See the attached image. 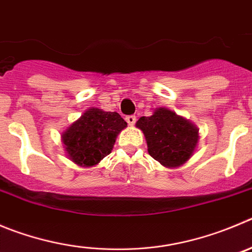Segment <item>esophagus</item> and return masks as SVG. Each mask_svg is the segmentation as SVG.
<instances>
[{
    "label": "esophagus",
    "instance_id": "34e87169",
    "mask_svg": "<svg viewBox=\"0 0 252 252\" xmlns=\"http://www.w3.org/2000/svg\"><path fill=\"white\" fill-rule=\"evenodd\" d=\"M126 121L129 126H134V124H135V121H137V118H135V115H128V117H126Z\"/></svg>",
    "mask_w": 252,
    "mask_h": 252
}]
</instances>
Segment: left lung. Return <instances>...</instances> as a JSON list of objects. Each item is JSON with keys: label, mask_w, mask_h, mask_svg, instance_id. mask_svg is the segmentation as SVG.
I'll list each match as a JSON object with an SVG mask.
<instances>
[{"label": "left lung", "mask_w": 252, "mask_h": 252, "mask_svg": "<svg viewBox=\"0 0 252 252\" xmlns=\"http://www.w3.org/2000/svg\"><path fill=\"white\" fill-rule=\"evenodd\" d=\"M144 134L150 157L165 168L184 165L196 150L199 128L168 108H155L135 123Z\"/></svg>", "instance_id": "1"}]
</instances>
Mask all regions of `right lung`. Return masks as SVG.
Here are the masks:
<instances>
[{"mask_svg":"<svg viewBox=\"0 0 252 252\" xmlns=\"http://www.w3.org/2000/svg\"><path fill=\"white\" fill-rule=\"evenodd\" d=\"M126 122L117 112L89 108L62 133L67 157L74 164L91 168L110 154Z\"/></svg>","mask_w":252,"mask_h":252,"instance_id":"1","label":"right lung"}]
</instances>
